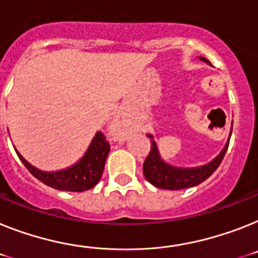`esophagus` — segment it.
<instances>
[{"mask_svg":"<svg viewBox=\"0 0 258 258\" xmlns=\"http://www.w3.org/2000/svg\"><path fill=\"white\" fill-rule=\"evenodd\" d=\"M111 135L115 140H123L127 135V131H125V125L123 123L122 118H116L114 120V124L111 127Z\"/></svg>","mask_w":258,"mask_h":258,"instance_id":"1","label":"esophagus"}]
</instances>
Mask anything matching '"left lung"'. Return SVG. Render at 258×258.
Here are the masks:
<instances>
[{
    "mask_svg": "<svg viewBox=\"0 0 258 258\" xmlns=\"http://www.w3.org/2000/svg\"><path fill=\"white\" fill-rule=\"evenodd\" d=\"M199 59L209 62L205 57H199ZM231 133H232V130H231ZM148 138L152 139V143H151L149 155L147 156L146 161L143 164V173H144V177L148 182H151L156 187L166 190L187 189V187L197 186L202 183L203 181H206L218 169V166L220 165L223 157L226 155L229 144L228 139L222 152L206 165L197 166V168H177V166H172L166 164L165 161H162V159L160 157L159 149L156 146V142L153 140V136L148 135ZM229 138H231V135H229Z\"/></svg>",
    "mask_w": 258,
    "mask_h": 258,
    "instance_id": "obj_1",
    "label": "left lung"
}]
</instances>
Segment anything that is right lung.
<instances>
[{
    "label": "right lung",
    "instance_id": "right-lung-1",
    "mask_svg": "<svg viewBox=\"0 0 258 258\" xmlns=\"http://www.w3.org/2000/svg\"><path fill=\"white\" fill-rule=\"evenodd\" d=\"M109 151L110 144L106 140L105 135L102 133H97L85 155L82 156V159L77 164L57 172H43L26 161L21 153L15 149L23 165L39 181H42L43 183L51 186L53 189L76 192L92 189L98 183L105 169V162Z\"/></svg>",
    "mask_w": 258,
    "mask_h": 258
}]
</instances>
